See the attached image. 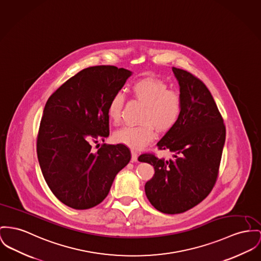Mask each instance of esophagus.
Here are the masks:
<instances>
[{
	"mask_svg": "<svg viewBox=\"0 0 261 261\" xmlns=\"http://www.w3.org/2000/svg\"><path fill=\"white\" fill-rule=\"evenodd\" d=\"M138 156H139V154H138V152L136 151V150H132V161L134 162H136V161H138Z\"/></svg>",
	"mask_w": 261,
	"mask_h": 261,
	"instance_id": "1",
	"label": "esophagus"
}]
</instances>
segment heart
Segmentation results:
<instances>
[{"label": "heart", "instance_id": "b5f03b06", "mask_svg": "<svg viewBox=\"0 0 261 261\" xmlns=\"http://www.w3.org/2000/svg\"><path fill=\"white\" fill-rule=\"evenodd\" d=\"M132 92L139 103L144 105L143 122L122 126L114 134V140L133 149H141L156 137V127L160 132L173 127L181 114V99L176 92L167 90L166 84L151 78L134 83ZM123 102V94L117 92L108 106V117L115 124L122 120Z\"/></svg>", "mask_w": 261, "mask_h": 261}]
</instances>
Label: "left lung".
<instances>
[{
  "mask_svg": "<svg viewBox=\"0 0 261 261\" xmlns=\"http://www.w3.org/2000/svg\"><path fill=\"white\" fill-rule=\"evenodd\" d=\"M180 87L181 114L157 142L170 159L144 153L139 161L154 167L144 190L150 204L164 214H180L201 203L212 191L226 140V127L211 92L197 77L172 67Z\"/></svg>",
  "mask_w": 261,
  "mask_h": 261,
  "instance_id": "8db88e82",
  "label": "left lung"
}]
</instances>
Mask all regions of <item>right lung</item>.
Returning a JSON list of instances; mask_svg holds the SVG:
<instances>
[{"mask_svg":"<svg viewBox=\"0 0 261 261\" xmlns=\"http://www.w3.org/2000/svg\"><path fill=\"white\" fill-rule=\"evenodd\" d=\"M132 71L111 65L88 67L71 77L47 100L39 125V166L55 197L75 210L97 206L116 175L130 160L123 144H92L110 135L108 106Z\"/></svg>","mask_w":261,"mask_h":261,"instance_id":"1","label":"right lung"}]
</instances>
